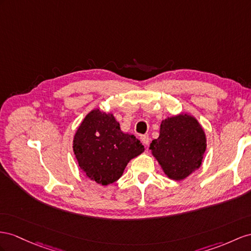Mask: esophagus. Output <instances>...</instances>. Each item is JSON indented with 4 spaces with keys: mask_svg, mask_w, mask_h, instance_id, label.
Segmentation results:
<instances>
[{
    "mask_svg": "<svg viewBox=\"0 0 251 251\" xmlns=\"http://www.w3.org/2000/svg\"><path fill=\"white\" fill-rule=\"evenodd\" d=\"M141 141L145 146H149L150 144V137L149 136H141Z\"/></svg>",
    "mask_w": 251,
    "mask_h": 251,
    "instance_id": "34e87169",
    "label": "esophagus"
}]
</instances>
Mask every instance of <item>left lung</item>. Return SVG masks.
Returning <instances> with one entry per match:
<instances>
[{"label": "left lung", "mask_w": 251, "mask_h": 251, "mask_svg": "<svg viewBox=\"0 0 251 251\" xmlns=\"http://www.w3.org/2000/svg\"><path fill=\"white\" fill-rule=\"evenodd\" d=\"M205 134L198 122L188 114L162 121L160 136L150 150L173 180H182L201 164Z\"/></svg>", "instance_id": "obj_1"}]
</instances>
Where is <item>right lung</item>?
I'll list each match as a JSON object with an SVG mask.
<instances>
[{
    "instance_id": "obj_1",
    "label": "right lung",
    "mask_w": 251,
    "mask_h": 251,
    "mask_svg": "<svg viewBox=\"0 0 251 251\" xmlns=\"http://www.w3.org/2000/svg\"><path fill=\"white\" fill-rule=\"evenodd\" d=\"M73 151L86 175L107 185L118 180L127 163L143 152L144 146L133 134L121 131L112 114L95 109L77 129Z\"/></svg>"
}]
</instances>
